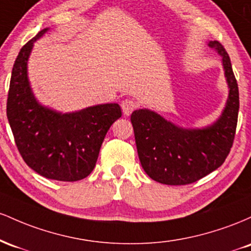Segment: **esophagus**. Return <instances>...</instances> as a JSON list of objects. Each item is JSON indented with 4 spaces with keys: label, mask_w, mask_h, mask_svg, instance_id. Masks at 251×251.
Returning <instances> with one entry per match:
<instances>
[{
    "label": "esophagus",
    "mask_w": 251,
    "mask_h": 251,
    "mask_svg": "<svg viewBox=\"0 0 251 251\" xmlns=\"http://www.w3.org/2000/svg\"><path fill=\"white\" fill-rule=\"evenodd\" d=\"M137 107V102L133 101L132 99H125L122 101V108L125 116H129L132 112Z\"/></svg>",
    "instance_id": "obj_1"
}]
</instances>
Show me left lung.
<instances>
[{
	"instance_id": "1",
	"label": "left lung",
	"mask_w": 251,
	"mask_h": 251,
	"mask_svg": "<svg viewBox=\"0 0 251 251\" xmlns=\"http://www.w3.org/2000/svg\"><path fill=\"white\" fill-rule=\"evenodd\" d=\"M208 46L222 56L229 96L221 117L201 128H183L148 108L131 114L144 171L166 185H185L218 169L229 154L237 126L240 97L230 57L218 41Z\"/></svg>"
}]
</instances>
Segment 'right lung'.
Wrapping results in <instances>:
<instances>
[{
    "mask_svg": "<svg viewBox=\"0 0 251 251\" xmlns=\"http://www.w3.org/2000/svg\"><path fill=\"white\" fill-rule=\"evenodd\" d=\"M47 31H39L16 57L7 117L17 150L30 169L48 179L75 181L93 171L105 135L122 117V108L102 103L61 113L37 101L28 79V59L34 42Z\"/></svg>",
    "mask_w": 251,
    "mask_h": 251,
    "instance_id": "right-lung-1",
    "label": "right lung"
}]
</instances>
